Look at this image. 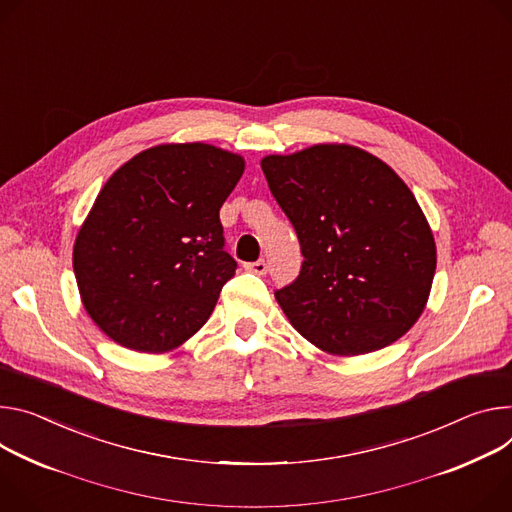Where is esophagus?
<instances>
[{
  "label": "esophagus",
  "mask_w": 512,
  "mask_h": 512,
  "mask_svg": "<svg viewBox=\"0 0 512 512\" xmlns=\"http://www.w3.org/2000/svg\"><path fill=\"white\" fill-rule=\"evenodd\" d=\"M245 269L251 271V273H257V275H265L267 273V261L259 259V261H253V263H245Z\"/></svg>",
  "instance_id": "esophagus-1"
}]
</instances>
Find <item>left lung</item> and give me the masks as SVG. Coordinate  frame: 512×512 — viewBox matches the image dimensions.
Listing matches in <instances>:
<instances>
[{"mask_svg":"<svg viewBox=\"0 0 512 512\" xmlns=\"http://www.w3.org/2000/svg\"><path fill=\"white\" fill-rule=\"evenodd\" d=\"M261 169L304 255L298 280L275 292L292 327L337 357L406 335L427 306L437 247L398 173L345 143L267 155Z\"/></svg>","mask_w":512,"mask_h":512,"instance_id":"obj_1","label":"left lung"}]
</instances>
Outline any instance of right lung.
Instances as JSON below:
<instances>
[{"label":"right lung","instance_id":"add662e5","mask_svg":"<svg viewBox=\"0 0 512 512\" xmlns=\"http://www.w3.org/2000/svg\"><path fill=\"white\" fill-rule=\"evenodd\" d=\"M245 159L206 143L134 155L104 183L73 245L85 312L114 343L167 353L210 318L237 261L220 208Z\"/></svg>","mask_w":512,"mask_h":512}]
</instances>
